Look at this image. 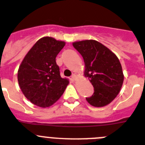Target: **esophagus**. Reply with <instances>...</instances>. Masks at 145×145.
<instances>
[{"label":"esophagus","mask_w":145,"mask_h":145,"mask_svg":"<svg viewBox=\"0 0 145 145\" xmlns=\"http://www.w3.org/2000/svg\"><path fill=\"white\" fill-rule=\"evenodd\" d=\"M77 76H78V74H77V73H74V74L72 75V76H71V77H72L73 80H76V79H77Z\"/></svg>","instance_id":"esophagus-1"}]
</instances>
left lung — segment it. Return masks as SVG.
Wrapping results in <instances>:
<instances>
[{
	"label": "left lung",
	"instance_id": "obj_1",
	"mask_svg": "<svg viewBox=\"0 0 145 145\" xmlns=\"http://www.w3.org/2000/svg\"><path fill=\"white\" fill-rule=\"evenodd\" d=\"M72 45L85 62L84 76L94 88V93L86 98L90 105L102 107L110 104L119 94L124 75L117 55L95 40L74 41Z\"/></svg>",
	"mask_w": 145,
	"mask_h": 145
}]
</instances>
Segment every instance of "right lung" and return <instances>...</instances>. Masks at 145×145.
Listing matches in <instances>:
<instances>
[{
	"instance_id": "obj_1",
	"label": "right lung",
	"mask_w": 145,
	"mask_h": 145,
	"mask_svg": "<svg viewBox=\"0 0 145 145\" xmlns=\"http://www.w3.org/2000/svg\"><path fill=\"white\" fill-rule=\"evenodd\" d=\"M65 45L50 36L38 40L26 54L17 72L22 93L41 108L53 105L65 91L69 79L62 78L55 58Z\"/></svg>"
}]
</instances>
